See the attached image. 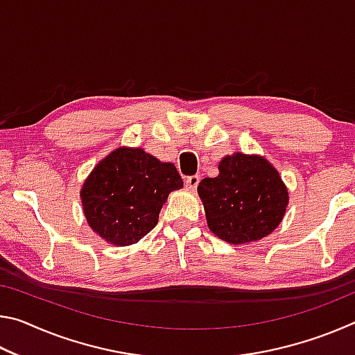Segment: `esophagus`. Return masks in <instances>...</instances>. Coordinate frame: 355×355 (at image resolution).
<instances>
[{
	"label": "esophagus",
	"mask_w": 355,
	"mask_h": 355,
	"mask_svg": "<svg viewBox=\"0 0 355 355\" xmlns=\"http://www.w3.org/2000/svg\"><path fill=\"white\" fill-rule=\"evenodd\" d=\"M184 183H186V186H188V188H189L191 191H194V189L197 188V186H199V183H200V177H199V175L186 177Z\"/></svg>",
	"instance_id": "esophagus-1"
}]
</instances>
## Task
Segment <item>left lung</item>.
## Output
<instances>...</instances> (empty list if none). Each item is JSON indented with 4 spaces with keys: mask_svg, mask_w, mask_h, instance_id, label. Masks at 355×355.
Wrapping results in <instances>:
<instances>
[{
    "mask_svg": "<svg viewBox=\"0 0 355 355\" xmlns=\"http://www.w3.org/2000/svg\"><path fill=\"white\" fill-rule=\"evenodd\" d=\"M197 191L209 230L233 244L268 236L284 219L288 205L279 172L260 156H225L219 175L203 178Z\"/></svg>",
    "mask_w": 355,
    "mask_h": 355,
    "instance_id": "1",
    "label": "left lung"
}]
</instances>
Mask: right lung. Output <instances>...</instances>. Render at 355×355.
Wrapping results in <instances>:
<instances>
[{
    "label": "right lung",
    "mask_w": 355,
    "mask_h": 355,
    "mask_svg": "<svg viewBox=\"0 0 355 355\" xmlns=\"http://www.w3.org/2000/svg\"><path fill=\"white\" fill-rule=\"evenodd\" d=\"M183 188L175 166L141 148H117L94 167L81 189L84 214L95 233L130 245L153 230L171 191Z\"/></svg>",
    "instance_id": "1"
}]
</instances>
